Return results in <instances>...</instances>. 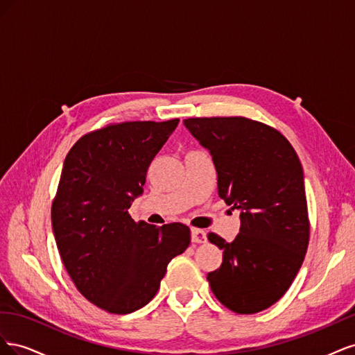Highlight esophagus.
I'll list each match as a JSON object with an SVG mask.
<instances>
[{"label":"esophagus","instance_id":"esophagus-1","mask_svg":"<svg viewBox=\"0 0 355 355\" xmlns=\"http://www.w3.org/2000/svg\"><path fill=\"white\" fill-rule=\"evenodd\" d=\"M191 237H192V243H204L207 240L206 231L204 230H198V228H192L191 230Z\"/></svg>","mask_w":355,"mask_h":355}]
</instances>
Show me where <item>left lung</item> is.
I'll return each mask as SVG.
<instances>
[{"instance_id": "1", "label": "left lung", "mask_w": 355, "mask_h": 355, "mask_svg": "<svg viewBox=\"0 0 355 355\" xmlns=\"http://www.w3.org/2000/svg\"><path fill=\"white\" fill-rule=\"evenodd\" d=\"M207 148L218 173V194L241 211L222 265L207 274L213 295L237 314L270 308L292 286L309 243L304 171L293 146L277 128L245 116H196L184 121Z\"/></svg>"}]
</instances>
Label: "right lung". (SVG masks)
Here are the masks:
<instances>
[{"label":"right lung","instance_id":"right-lung-1","mask_svg":"<svg viewBox=\"0 0 355 355\" xmlns=\"http://www.w3.org/2000/svg\"><path fill=\"white\" fill-rule=\"evenodd\" d=\"M168 121L112 123L81 136L63 163L51 204L58 249L78 292L111 314L145 306L167 265L191 243L187 225L135 222L127 209L173 133Z\"/></svg>","mask_w":355,"mask_h":355}]
</instances>
